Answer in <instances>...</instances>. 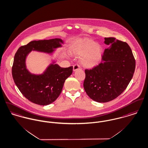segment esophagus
Returning <instances> with one entry per match:
<instances>
[{
  "label": "esophagus",
  "mask_w": 148,
  "mask_h": 148,
  "mask_svg": "<svg viewBox=\"0 0 148 148\" xmlns=\"http://www.w3.org/2000/svg\"><path fill=\"white\" fill-rule=\"evenodd\" d=\"M80 69V66L78 64H75L73 66V71H77L78 69Z\"/></svg>",
  "instance_id": "1"
}]
</instances>
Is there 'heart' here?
<instances>
[{
  "instance_id": "b5f03b06",
  "label": "heart",
  "mask_w": 148,
  "mask_h": 148,
  "mask_svg": "<svg viewBox=\"0 0 148 148\" xmlns=\"http://www.w3.org/2000/svg\"><path fill=\"white\" fill-rule=\"evenodd\" d=\"M72 54L76 56H82V65L86 68H92L99 62L103 49L101 45L89 38L80 39L75 41L71 47Z\"/></svg>"
}]
</instances>
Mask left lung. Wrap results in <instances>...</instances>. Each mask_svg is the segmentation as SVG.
Masks as SVG:
<instances>
[{
	"label": "left lung",
	"instance_id": "left-lung-1",
	"mask_svg": "<svg viewBox=\"0 0 148 148\" xmlns=\"http://www.w3.org/2000/svg\"><path fill=\"white\" fill-rule=\"evenodd\" d=\"M110 46L102 55V62L85 69L84 88L88 95L100 103L111 101L124 91L134 74L136 63L129 45L113 37L105 38Z\"/></svg>",
	"mask_w": 148,
	"mask_h": 148
}]
</instances>
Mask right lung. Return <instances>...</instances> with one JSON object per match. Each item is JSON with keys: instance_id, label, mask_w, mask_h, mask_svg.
<instances>
[{"instance_id": "1", "label": "right lung", "mask_w": 148, "mask_h": 148, "mask_svg": "<svg viewBox=\"0 0 148 148\" xmlns=\"http://www.w3.org/2000/svg\"><path fill=\"white\" fill-rule=\"evenodd\" d=\"M63 43L60 38L33 40L21 46L16 53L12 68L14 82L30 102L43 106L54 102L61 93L65 80L72 73L73 67H60L53 61L43 73L35 75L27 69V56L32 51L52 54Z\"/></svg>"}]
</instances>
